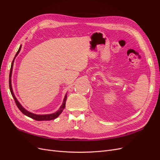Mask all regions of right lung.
Listing matches in <instances>:
<instances>
[{
  "label": "right lung",
  "instance_id": "add662e5",
  "mask_svg": "<svg viewBox=\"0 0 160 160\" xmlns=\"http://www.w3.org/2000/svg\"><path fill=\"white\" fill-rule=\"evenodd\" d=\"M21 46H20V47H19V49L17 52V54L15 55V57H14V58H15L17 57V55L18 54V52H20L21 51ZM14 59L12 62V64H11V71H10V75H9V88H10V91H11V93L12 94V98H14V101H15V103L17 106V108L19 109V110H20L21 112L24 114L25 115L27 116H28V117H29L33 119H35L36 121H49V120H52V119H56L58 116H59L61 113L62 110L64 109V108H65V103H66V100H67V95H65V99L63 100V102H62V105L61 106V108H59V109L58 110L57 112L55 113H51V114H48V115H36V114H34V113H32L31 112H29V111H27L25 109H24L22 108V106L20 104V103L18 102V100L17 99V98H15V96H14V94L13 93V91H12V85H11V75H12V66H13V63H14Z\"/></svg>",
  "mask_w": 160,
  "mask_h": 160
}]
</instances>
